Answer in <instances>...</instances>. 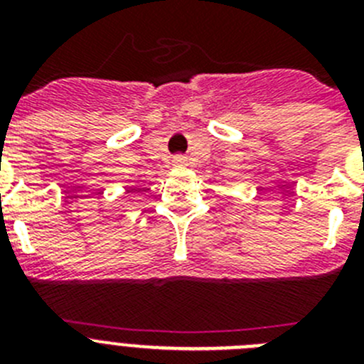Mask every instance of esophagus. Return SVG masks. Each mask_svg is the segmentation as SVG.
Instances as JSON below:
<instances>
[{
  "label": "esophagus",
  "mask_w": 364,
  "mask_h": 364,
  "mask_svg": "<svg viewBox=\"0 0 364 364\" xmlns=\"http://www.w3.org/2000/svg\"><path fill=\"white\" fill-rule=\"evenodd\" d=\"M173 166H175V167H184L186 166V159H184V156H175V159H173Z\"/></svg>",
  "instance_id": "34e87169"
}]
</instances>
